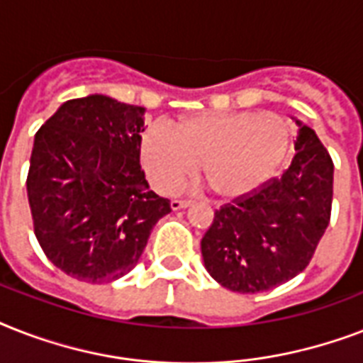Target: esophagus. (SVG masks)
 <instances>
[{
	"instance_id": "34e87169",
	"label": "esophagus",
	"mask_w": 363,
	"mask_h": 363,
	"mask_svg": "<svg viewBox=\"0 0 363 363\" xmlns=\"http://www.w3.org/2000/svg\"><path fill=\"white\" fill-rule=\"evenodd\" d=\"M190 205H192L190 199H173V201H171V209L173 211L186 209V207H190Z\"/></svg>"
}]
</instances>
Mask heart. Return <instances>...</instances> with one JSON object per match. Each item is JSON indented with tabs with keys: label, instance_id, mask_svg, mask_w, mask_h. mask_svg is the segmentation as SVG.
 <instances>
[{
	"label": "heart",
	"instance_id": "obj_1",
	"mask_svg": "<svg viewBox=\"0 0 363 363\" xmlns=\"http://www.w3.org/2000/svg\"><path fill=\"white\" fill-rule=\"evenodd\" d=\"M292 128L271 113H199L171 130L154 124L143 131L141 162L160 192H173L196 169L222 199L247 196L286 162Z\"/></svg>",
	"mask_w": 363,
	"mask_h": 363
}]
</instances>
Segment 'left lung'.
<instances>
[{
  "mask_svg": "<svg viewBox=\"0 0 363 363\" xmlns=\"http://www.w3.org/2000/svg\"><path fill=\"white\" fill-rule=\"evenodd\" d=\"M296 156L279 179L215 213L201 239L205 269L228 290L258 294L301 273L332 215L333 162L303 122Z\"/></svg>",
  "mask_w": 363,
  "mask_h": 363,
  "instance_id": "1",
  "label": "left lung"
}]
</instances>
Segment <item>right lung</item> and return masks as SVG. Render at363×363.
Wrapping results in <instances>:
<instances>
[{
    "instance_id": "right-lung-1",
    "label": "right lung",
    "mask_w": 363,
    "mask_h": 363,
    "mask_svg": "<svg viewBox=\"0 0 363 363\" xmlns=\"http://www.w3.org/2000/svg\"><path fill=\"white\" fill-rule=\"evenodd\" d=\"M143 116L145 107L90 94L60 105L35 133L26 181L33 232L65 275L121 279L171 213L139 164Z\"/></svg>"
}]
</instances>
